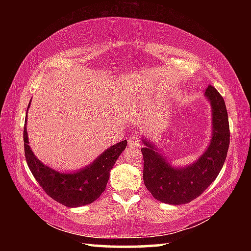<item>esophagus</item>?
<instances>
[{"mask_svg":"<svg viewBox=\"0 0 251 251\" xmlns=\"http://www.w3.org/2000/svg\"><path fill=\"white\" fill-rule=\"evenodd\" d=\"M128 144L130 147H134V148H137L141 146V141H139V137L138 135H133L130 136L128 138Z\"/></svg>","mask_w":251,"mask_h":251,"instance_id":"34e87169","label":"esophagus"}]
</instances>
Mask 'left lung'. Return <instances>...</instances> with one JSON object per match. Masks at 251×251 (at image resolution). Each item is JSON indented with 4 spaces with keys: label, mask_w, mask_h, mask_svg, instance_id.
Instances as JSON below:
<instances>
[{
    "label": "left lung",
    "mask_w": 251,
    "mask_h": 251,
    "mask_svg": "<svg viewBox=\"0 0 251 251\" xmlns=\"http://www.w3.org/2000/svg\"><path fill=\"white\" fill-rule=\"evenodd\" d=\"M210 101L212 136L209 146L195 163L185 167H173L155 145L143 138V178L152 197L169 205H181L194 201L205 192L222 171L230 139L227 108L223 96L214 86L207 87Z\"/></svg>",
    "instance_id": "1"
}]
</instances>
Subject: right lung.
<instances>
[{"mask_svg":"<svg viewBox=\"0 0 251 251\" xmlns=\"http://www.w3.org/2000/svg\"><path fill=\"white\" fill-rule=\"evenodd\" d=\"M23 138L25 158L34 178L50 198L66 207L88 205L100 196L107 185L110 169L127 145V141L117 143L107 148L88 166L77 172L61 173L46 166L34 155L28 145L26 122Z\"/></svg>","mask_w":251,"mask_h":251,"instance_id":"right-lung-1","label":"right lung"}]
</instances>
